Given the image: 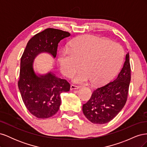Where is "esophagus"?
Returning a JSON list of instances; mask_svg holds the SVG:
<instances>
[{
    "mask_svg": "<svg viewBox=\"0 0 147 147\" xmlns=\"http://www.w3.org/2000/svg\"><path fill=\"white\" fill-rule=\"evenodd\" d=\"M80 88V86H76V85H74V84H71L70 85V90H78V89Z\"/></svg>",
    "mask_w": 147,
    "mask_h": 147,
    "instance_id": "34e87169",
    "label": "esophagus"
}]
</instances>
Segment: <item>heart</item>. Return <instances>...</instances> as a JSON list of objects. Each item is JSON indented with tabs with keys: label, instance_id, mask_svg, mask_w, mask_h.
Returning a JSON list of instances; mask_svg holds the SVG:
<instances>
[{
	"label": "heart",
	"instance_id": "1",
	"mask_svg": "<svg viewBox=\"0 0 147 147\" xmlns=\"http://www.w3.org/2000/svg\"><path fill=\"white\" fill-rule=\"evenodd\" d=\"M69 47V50L59 51L57 61L61 72L67 77L83 65L84 69L72 78L75 83L92 82L95 85H102L117 74L123 64L122 47L108 39L83 35L71 41Z\"/></svg>",
	"mask_w": 147,
	"mask_h": 147
}]
</instances>
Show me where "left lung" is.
<instances>
[{
    "mask_svg": "<svg viewBox=\"0 0 147 147\" xmlns=\"http://www.w3.org/2000/svg\"><path fill=\"white\" fill-rule=\"evenodd\" d=\"M130 82L131 66L127 53L117 78L97 88L90 99L83 105V112L89 121L94 124H105L116 117L126 104Z\"/></svg>",
    "mask_w": 147,
    "mask_h": 147,
    "instance_id": "1",
    "label": "left lung"
}]
</instances>
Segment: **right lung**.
Wrapping results in <instances>:
<instances>
[{"label": "right lung", "mask_w": 147, "mask_h": 147, "mask_svg": "<svg viewBox=\"0 0 147 147\" xmlns=\"http://www.w3.org/2000/svg\"><path fill=\"white\" fill-rule=\"evenodd\" d=\"M70 34L48 28L31 38L21 58L18 88L22 99L29 112L38 118H48L55 115L61 105V94L70 90V84L52 72L36 74L34 61L43 53L55 58L59 42Z\"/></svg>", "instance_id": "right-lung-1"}]
</instances>
